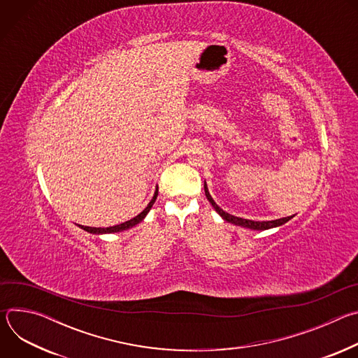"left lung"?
<instances>
[{
  "label": "left lung",
  "instance_id": "1",
  "mask_svg": "<svg viewBox=\"0 0 358 358\" xmlns=\"http://www.w3.org/2000/svg\"><path fill=\"white\" fill-rule=\"evenodd\" d=\"M203 191H206V196L207 199L210 201L211 206L214 207V210L220 214V217L229 222V224H234V225H238V227H242V228H248V229H252V231H266V229H271V228H276V227H280L283 224H286L287 221H290L294 215H290V217H285V218H279V220H273V221H252V220H243V218H239V217H234L228 213H225L222 208L218 207V203L214 201V198L211 196L210 191H208V185L207 182H203Z\"/></svg>",
  "mask_w": 358,
  "mask_h": 358
}]
</instances>
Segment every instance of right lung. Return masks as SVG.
<instances>
[{
    "mask_svg": "<svg viewBox=\"0 0 358 358\" xmlns=\"http://www.w3.org/2000/svg\"><path fill=\"white\" fill-rule=\"evenodd\" d=\"M157 195H159V188H156L155 195H152V198H151V199H150V202L147 203V207H145V208H144L138 215H136L134 218H131L130 221H126V222H123V224H119V225H115V227H109V228H92V227H83V225H79V228H82L83 231H86V232H89V234H93V235L115 234V232H122V231L130 229V228L136 227L137 224H140V222L145 218V215L148 214V211H150V210H151V207H152V203L156 202Z\"/></svg>",
    "mask_w": 358,
    "mask_h": 358,
    "instance_id": "1",
    "label": "right lung"
}]
</instances>
